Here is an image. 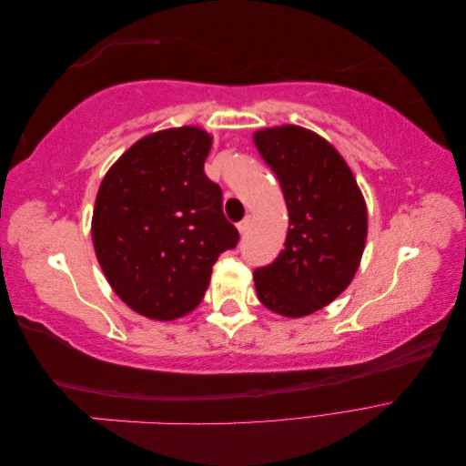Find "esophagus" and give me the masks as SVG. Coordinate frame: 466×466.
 I'll return each instance as SVG.
<instances>
[{
  "label": "esophagus",
  "mask_w": 466,
  "mask_h": 466,
  "mask_svg": "<svg viewBox=\"0 0 466 466\" xmlns=\"http://www.w3.org/2000/svg\"><path fill=\"white\" fill-rule=\"evenodd\" d=\"M248 228H250V216H247L241 223L237 225V229H238V233H241V235H245L248 231Z\"/></svg>",
  "instance_id": "obj_1"
}]
</instances>
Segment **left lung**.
<instances>
[{"mask_svg":"<svg viewBox=\"0 0 466 466\" xmlns=\"http://www.w3.org/2000/svg\"><path fill=\"white\" fill-rule=\"evenodd\" d=\"M276 173L289 228L278 258L255 270L260 303L301 319L330 305L354 279L368 238V206L356 177L330 142L284 124L252 134Z\"/></svg>","mask_w":466,"mask_h":466,"instance_id":"1","label":"left lung"}]
</instances>
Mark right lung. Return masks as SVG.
<instances>
[{"instance_id":"1","label":"right lung","mask_w":466,"mask_h":466,"mask_svg":"<svg viewBox=\"0 0 466 466\" xmlns=\"http://www.w3.org/2000/svg\"><path fill=\"white\" fill-rule=\"evenodd\" d=\"M211 134L153 132L126 149L96 192L91 235L103 274L137 315L175 320L204 299L211 266L238 241L204 173Z\"/></svg>"}]
</instances>
